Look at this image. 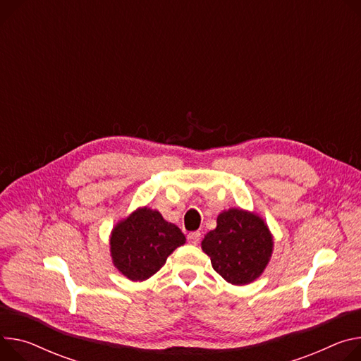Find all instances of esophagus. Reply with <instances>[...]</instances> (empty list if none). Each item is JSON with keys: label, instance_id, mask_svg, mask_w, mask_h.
<instances>
[{"label": "esophagus", "instance_id": "34e87169", "mask_svg": "<svg viewBox=\"0 0 361 361\" xmlns=\"http://www.w3.org/2000/svg\"><path fill=\"white\" fill-rule=\"evenodd\" d=\"M200 238H202V233L200 232H191L187 235V240L188 243L191 245H197L200 242Z\"/></svg>", "mask_w": 361, "mask_h": 361}]
</instances>
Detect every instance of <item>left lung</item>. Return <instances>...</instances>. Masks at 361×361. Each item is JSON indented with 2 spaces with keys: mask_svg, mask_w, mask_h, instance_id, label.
<instances>
[{
  "mask_svg": "<svg viewBox=\"0 0 361 361\" xmlns=\"http://www.w3.org/2000/svg\"><path fill=\"white\" fill-rule=\"evenodd\" d=\"M272 246V235L265 221L238 209L220 213L217 227L202 242L213 269L233 285H246L259 278L271 259Z\"/></svg>",
  "mask_w": 361,
  "mask_h": 361,
  "instance_id": "left-lung-1",
  "label": "left lung"
}]
</instances>
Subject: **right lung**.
I'll return each mask as SVG.
<instances>
[{
	"label": "right lung",
	"mask_w": 361,
	"mask_h": 361,
	"mask_svg": "<svg viewBox=\"0 0 361 361\" xmlns=\"http://www.w3.org/2000/svg\"><path fill=\"white\" fill-rule=\"evenodd\" d=\"M185 236L162 219L157 210L138 209L112 231L111 255L114 265L130 281H145L158 272Z\"/></svg>",
	"instance_id": "1"
}]
</instances>
